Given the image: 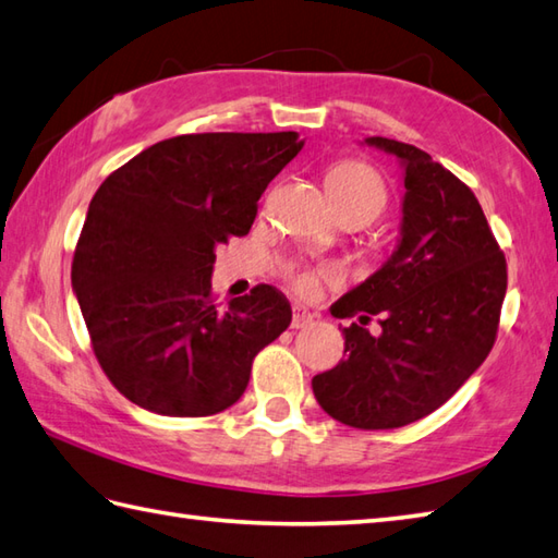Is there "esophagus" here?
Here are the masks:
<instances>
[{
    "label": "esophagus",
    "mask_w": 558,
    "mask_h": 558,
    "mask_svg": "<svg viewBox=\"0 0 558 558\" xmlns=\"http://www.w3.org/2000/svg\"><path fill=\"white\" fill-rule=\"evenodd\" d=\"M315 315L311 311H305L303 305H293V317H291V327L293 329H301V327H308L313 325Z\"/></svg>",
    "instance_id": "34e87169"
}]
</instances>
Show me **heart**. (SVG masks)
Listing matches in <instances>:
<instances>
[{"instance_id": "1", "label": "heart", "mask_w": 558, "mask_h": 558, "mask_svg": "<svg viewBox=\"0 0 558 558\" xmlns=\"http://www.w3.org/2000/svg\"><path fill=\"white\" fill-rule=\"evenodd\" d=\"M327 195L332 199L337 214L342 211H359L368 216H378L388 202L383 178L366 163L359 161H342L335 168H329L325 178ZM332 271H295L293 283L301 293H313L320 279H332Z\"/></svg>"}]
</instances>
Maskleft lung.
Masks as SVG:
<instances>
[{
    "instance_id": "left-lung-1",
    "label": "left lung",
    "mask_w": 558,
    "mask_h": 558,
    "mask_svg": "<svg viewBox=\"0 0 558 558\" xmlns=\"http://www.w3.org/2000/svg\"><path fill=\"white\" fill-rule=\"evenodd\" d=\"M363 144L400 161V238L380 269L329 311L380 315L383 332L344 327L347 359L315 375L313 392L337 422L380 430L436 412L482 366L496 342L508 275L468 185L412 144L385 136Z\"/></svg>"
}]
</instances>
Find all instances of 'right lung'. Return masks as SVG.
Instances as JSON below:
<instances>
[{
  "label": "right lung",
  "mask_w": 558,
  "mask_h": 558,
  "mask_svg": "<svg viewBox=\"0 0 558 558\" xmlns=\"http://www.w3.org/2000/svg\"><path fill=\"white\" fill-rule=\"evenodd\" d=\"M301 149L299 132L183 134L98 187L72 289L100 368L130 402L209 416L241 400L253 359L289 327L291 305L269 283L216 305V245L250 231L257 199Z\"/></svg>",
  "instance_id": "obj_1"
}]
</instances>
